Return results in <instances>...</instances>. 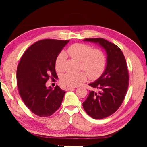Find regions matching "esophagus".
I'll return each instance as SVG.
<instances>
[{"label":"esophagus","instance_id":"34e87169","mask_svg":"<svg viewBox=\"0 0 147 147\" xmlns=\"http://www.w3.org/2000/svg\"><path fill=\"white\" fill-rule=\"evenodd\" d=\"M75 88H73V87H68V88H66V90L67 91H69V90H71V89H74Z\"/></svg>","mask_w":147,"mask_h":147}]
</instances>
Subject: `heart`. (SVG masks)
Wrapping results in <instances>:
<instances>
[{"label":"heart","mask_w":147,"mask_h":147,"mask_svg":"<svg viewBox=\"0 0 147 147\" xmlns=\"http://www.w3.org/2000/svg\"><path fill=\"white\" fill-rule=\"evenodd\" d=\"M67 54L72 58L81 61L80 67L85 71L79 73L68 72L61 78L63 85L68 87H76L85 82L88 78V74L91 79L98 78L105 70L107 58L104 51L98 49L84 43L72 45L67 51ZM66 55L63 52L59 53L56 59L55 67L58 72L65 70V61Z\"/></svg>","instance_id":"1"}]
</instances>
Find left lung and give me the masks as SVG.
Returning <instances> with one entry per match:
<instances>
[{"label": "left lung", "mask_w": 147, "mask_h": 147, "mask_svg": "<svg viewBox=\"0 0 147 147\" xmlns=\"http://www.w3.org/2000/svg\"><path fill=\"white\" fill-rule=\"evenodd\" d=\"M98 43L106 50L107 65L97 80L89 85L93 88L83 102L86 112L95 119L111 115L121 106L128 88L129 74L123 52L118 46L103 38L85 39Z\"/></svg>", "instance_id": "obj_1"}]
</instances>
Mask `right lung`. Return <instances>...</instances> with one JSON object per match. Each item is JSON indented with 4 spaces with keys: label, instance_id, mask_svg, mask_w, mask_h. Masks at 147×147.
I'll return each mask as SVG.
<instances>
[{
    "label": "right lung",
    "instance_id": "obj_1",
    "mask_svg": "<svg viewBox=\"0 0 147 147\" xmlns=\"http://www.w3.org/2000/svg\"><path fill=\"white\" fill-rule=\"evenodd\" d=\"M69 40L46 39L29 47L17 69V84L24 103L35 115L49 117L58 110L65 91L58 86L46 87L50 78H57L55 61Z\"/></svg>",
    "mask_w": 147,
    "mask_h": 147
}]
</instances>
